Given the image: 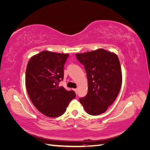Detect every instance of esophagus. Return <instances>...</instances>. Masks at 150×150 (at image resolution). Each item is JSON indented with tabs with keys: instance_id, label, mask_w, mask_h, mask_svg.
<instances>
[{
	"instance_id": "esophagus-1",
	"label": "esophagus",
	"mask_w": 150,
	"mask_h": 150,
	"mask_svg": "<svg viewBox=\"0 0 150 150\" xmlns=\"http://www.w3.org/2000/svg\"><path fill=\"white\" fill-rule=\"evenodd\" d=\"M73 90L74 91H75V93H76L77 94V89H74Z\"/></svg>"
}]
</instances>
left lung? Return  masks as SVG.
<instances>
[{
	"label": "left lung",
	"instance_id": "8db88e82",
	"mask_svg": "<svg viewBox=\"0 0 150 150\" xmlns=\"http://www.w3.org/2000/svg\"><path fill=\"white\" fill-rule=\"evenodd\" d=\"M76 56L84 66L88 80L87 95L79 101L88 114L101 115L115 101L121 87L119 59L103 49L76 54Z\"/></svg>",
	"mask_w": 150,
	"mask_h": 150
}]
</instances>
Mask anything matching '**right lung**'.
<instances>
[{
	"label": "right lung",
	"mask_w": 150,
	"mask_h": 150,
	"mask_svg": "<svg viewBox=\"0 0 150 150\" xmlns=\"http://www.w3.org/2000/svg\"><path fill=\"white\" fill-rule=\"evenodd\" d=\"M69 54L47 51L30 58L26 68L25 86L32 103L45 116L62 115L72 99L74 91H67L59 83L64 78V66Z\"/></svg>",
	"instance_id": "add662e5"
}]
</instances>
